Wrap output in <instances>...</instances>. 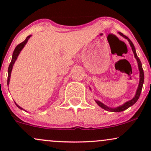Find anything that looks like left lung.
Segmentation results:
<instances>
[{
  "label": "left lung",
  "mask_w": 151,
  "mask_h": 151,
  "mask_svg": "<svg viewBox=\"0 0 151 151\" xmlns=\"http://www.w3.org/2000/svg\"><path fill=\"white\" fill-rule=\"evenodd\" d=\"M119 34H120L121 36H123V37H125L126 39L128 40V41H129V43H130V45H131V48H132L133 52V54H134L135 58H136V59L137 60V62H138V69H139V71H140V81H139V85H138V89H137L136 93V95H135L134 97L133 98V99H131V100H130V101H129L126 102V103L124 104H123L122 106H121L117 107V108L111 109V108H109V107L106 106L104 104H102L101 102H100V101H96V103H97V104L99 106H101L102 109H105V110L111 111H114V112H121V111H123L126 110V109H127L128 108H129L130 106H133L135 103H136L137 101H138V99H139L140 95H141L142 88H143V81H144V73H143V67H142L141 62V60H140V59L138 58V57L137 56L136 52V50H135V47H134V45H133V42H131V40H130L129 38L127 37V36L124 35L121 33V32H119Z\"/></svg>",
  "instance_id": "left-lung-1"
}]
</instances>
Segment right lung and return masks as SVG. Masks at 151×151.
I'll use <instances>...</instances> for the list:
<instances>
[{
	"instance_id": "1",
	"label": "right lung",
	"mask_w": 151,
	"mask_h": 151,
	"mask_svg": "<svg viewBox=\"0 0 151 151\" xmlns=\"http://www.w3.org/2000/svg\"><path fill=\"white\" fill-rule=\"evenodd\" d=\"M31 37V35H29L27 36V37H26V39L25 40L23 41V42L20 43V44L16 46V47H15V49L14 50V52H13V56H12V60H11V62H10V64L9 65V67H8V81H7V84H8V85L9 84V81H10V74H11V71H12V69H13V65H14L15 60H17V58H18V55L20 54V51H21L22 48L24 47V46H25V45L27 43V40H29V38ZM17 106L18 107L19 109H23L22 108H21L20 106H19L18 104H16Z\"/></svg>"
}]
</instances>
